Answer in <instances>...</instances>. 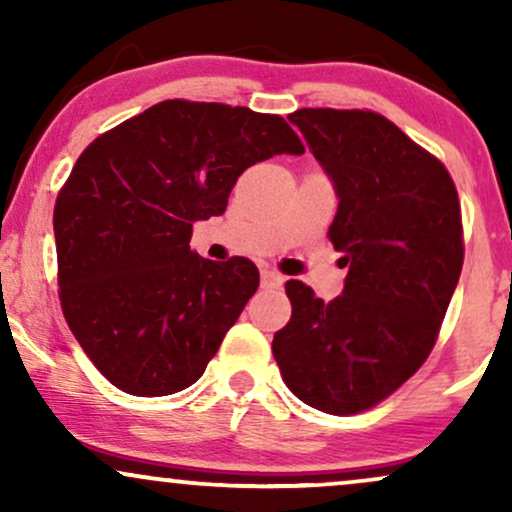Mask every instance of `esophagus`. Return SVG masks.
<instances>
[{
	"instance_id": "obj_1",
	"label": "esophagus",
	"mask_w": 512,
	"mask_h": 512,
	"mask_svg": "<svg viewBox=\"0 0 512 512\" xmlns=\"http://www.w3.org/2000/svg\"><path fill=\"white\" fill-rule=\"evenodd\" d=\"M284 284V276L276 269H262V289H279Z\"/></svg>"
}]
</instances>
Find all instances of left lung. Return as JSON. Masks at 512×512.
Returning <instances> with one entry per match:
<instances>
[{"label": "left lung", "instance_id": "obj_1", "mask_svg": "<svg viewBox=\"0 0 512 512\" xmlns=\"http://www.w3.org/2000/svg\"><path fill=\"white\" fill-rule=\"evenodd\" d=\"M289 120L337 187L327 236L349 274L330 303L286 281L291 320L272 351L301 402L358 414L399 390L436 346L464 262L460 197L448 168L380 113L303 108Z\"/></svg>", "mask_w": 512, "mask_h": 512}]
</instances>
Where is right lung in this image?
<instances>
[{"mask_svg":"<svg viewBox=\"0 0 512 512\" xmlns=\"http://www.w3.org/2000/svg\"><path fill=\"white\" fill-rule=\"evenodd\" d=\"M305 146L281 115L161 101L86 146L55 202L57 286L69 330L117 390L163 397L202 378L260 286L245 257L190 250L238 175Z\"/></svg>","mask_w":512,"mask_h":512,"instance_id":"add662e5","label":"right lung"}]
</instances>
